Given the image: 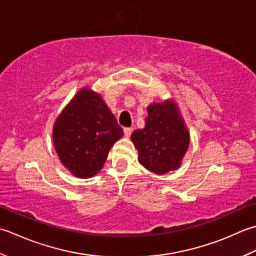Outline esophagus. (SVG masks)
Returning a JSON list of instances; mask_svg holds the SVG:
<instances>
[{
	"label": "esophagus",
	"mask_w": 256,
	"mask_h": 256,
	"mask_svg": "<svg viewBox=\"0 0 256 256\" xmlns=\"http://www.w3.org/2000/svg\"><path fill=\"white\" fill-rule=\"evenodd\" d=\"M132 128H124V134L126 137H130V134H132Z\"/></svg>",
	"instance_id": "esophagus-1"
}]
</instances>
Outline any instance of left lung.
Here are the masks:
<instances>
[{"mask_svg":"<svg viewBox=\"0 0 256 256\" xmlns=\"http://www.w3.org/2000/svg\"><path fill=\"white\" fill-rule=\"evenodd\" d=\"M147 112L144 128L132 134L140 164L157 174L176 170L190 144V134L178 106L174 100L152 102Z\"/></svg>","mask_w":256,"mask_h":256,"instance_id":"left-lung-1","label":"left lung"}]
</instances>
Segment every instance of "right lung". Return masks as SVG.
<instances>
[{
  "mask_svg": "<svg viewBox=\"0 0 256 256\" xmlns=\"http://www.w3.org/2000/svg\"><path fill=\"white\" fill-rule=\"evenodd\" d=\"M124 136L102 96L82 88L57 117L53 140L62 166L78 178L100 171L109 150Z\"/></svg>",
  "mask_w": 256,
  "mask_h": 256,
  "instance_id": "1",
  "label": "right lung"
}]
</instances>
